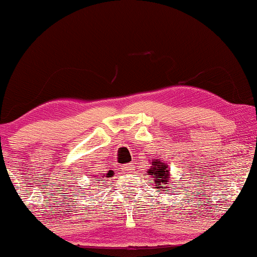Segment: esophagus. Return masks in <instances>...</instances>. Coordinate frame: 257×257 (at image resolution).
<instances>
[{
  "instance_id": "obj_1",
  "label": "esophagus",
  "mask_w": 257,
  "mask_h": 257,
  "mask_svg": "<svg viewBox=\"0 0 257 257\" xmlns=\"http://www.w3.org/2000/svg\"><path fill=\"white\" fill-rule=\"evenodd\" d=\"M132 168H133V166H132L131 163H130V164H124L120 169H121V171L130 172V171H132Z\"/></svg>"
}]
</instances>
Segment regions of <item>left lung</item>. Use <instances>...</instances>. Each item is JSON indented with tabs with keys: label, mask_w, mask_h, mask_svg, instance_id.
<instances>
[{
	"label": "left lung",
	"mask_w": 257,
	"mask_h": 257,
	"mask_svg": "<svg viewBox=\"0 0 257 257\" xmlns=\"http://www.w3.org/2000/svg\"><path fill=\"white\" fill-rule=\"evenodd\" d=\"M151 166L148 170V175L153 179V183H155V188L158 189V191H164L166 189V184H171L170 182V170L168 165L165 164L164 161L162 159H152Z\"/></svg>",
	"instance_id": "1"
}]
</instances>
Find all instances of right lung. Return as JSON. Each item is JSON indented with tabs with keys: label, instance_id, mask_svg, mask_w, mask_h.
Masks as SVG:
<instances>
[{
	"label": "right lung",
	"instance_id": "add662e5",
	"mask_svg": "<svg viewBox=\"0 0 257 257\" xmlns=\"http://www.w3.org/2000/svg\"><path fill=\"white\" fill-rule=\"evenodd\" d=\"M112 176H114V171H112V170H109L107 173H105V175H102V177H106V178H109L112 177Z\"/></svg>",
	"mask_w": 257,
	"mask_h": 257
}]
</instances>
